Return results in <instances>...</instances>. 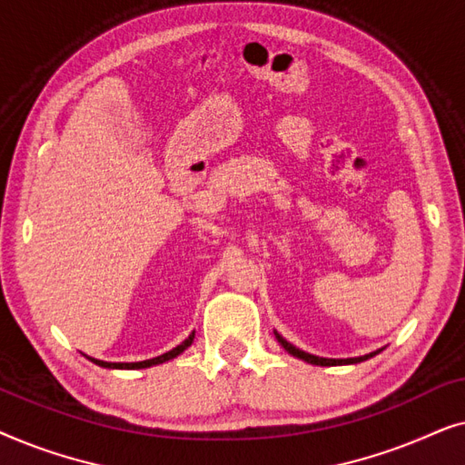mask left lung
Wrapping results in <instances>:
<instances>
[{"label": "left lung", "instance_id": "8db88e82", "mask_svg": "<svg viewBox=\"0 0 465 465\" xmlns=\"http://www.w3.org/2000/svg\"><path fill=\"white\" fill-rule=\"evenodd\" d=\"M277 341L282 342V347L285 349V351L296 355V358H301L304 361H309V364H315V366H342V364H358V361H364L368 358H372V355H377V351L374 353H368V355H361V358H347V360H328V358H317V355H311V353H304L301 351V349H296L294 345H290L288 341L283 339V336L277 334Z\"/></svg>", "mask_w": 465, "mask_h": 465}]
</instances>
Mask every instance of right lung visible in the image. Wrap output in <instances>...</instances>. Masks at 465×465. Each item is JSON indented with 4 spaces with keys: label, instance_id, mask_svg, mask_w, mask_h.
Instances as JSON below:
<instances>
[{
    "label": "right lung",
    "instance_id": "obj_1",
    "mask_svg": "<svg viewBox=\"0 0 465 465\" xmlns=\"http://www.w3.org/2000/svg\"><path fill=\"white\" fill-rule=\"evenodd\" d=\"M193 341H194V332L190 334L188 339L182 342V345H177L175 349H171V351H167V353L158 355V358H152V360H145V361H131V364H112V361H101V360H93V358L91 360L97 366H104V368H126V371H133V368H148V366H154V364H163V361H167V360H173L175 355H180L183 351V349L193 345Z\"/></svg>",
    "mask_w": 465,
    "mask_h": 465
}]
</instances>
